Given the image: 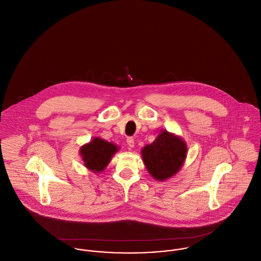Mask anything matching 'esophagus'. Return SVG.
<instances>
[{
	"label": "esophagus",
	"mask_w": 261,
	"mask_h": 261,
	"mask_svg": "<svg viewBox=\"0 0 261 261\" xmlns=\"http://www.w3.org/2000/svg\"><path fill=\"white\" fill-rule=\"evenodd\" d=\"M127 144L129 145L130 148H133L134 147V139L132 137H128L127 138Z\"/></svg>",
	"instance_id": "34e87169"
}]
</instances>
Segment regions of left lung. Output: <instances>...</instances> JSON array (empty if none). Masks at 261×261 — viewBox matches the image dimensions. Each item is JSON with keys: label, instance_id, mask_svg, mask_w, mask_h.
<instances>
[{"label": "left lung", "instance_id": "8db88e82", "mask_svg": "<svg viewBox=\"0 0 261 261\" xmlns=\"http://www.w3.org/2000/svg\"><path fill=\"white\" fill-rule=\"evenodd\" d=\"M187 151V144L179 137L164 130L142 149V158L149 173L157 180H164L180 169Z\"/></svg>", "mask_w": 261, "mask_h": 261}]
</instances>
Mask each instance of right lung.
Segmentation results:
<instances>
[{
	"label": "right lung",
	"instance_id": "right-lung-1",
	"mask_svg": "<svg viewBox=\"0 0 261 261\" xmlns=\"http://www.w3.org/2000/svg\"><path fill=\"white\" fill-rule=\"evenodd\" d=\"M118 150V147L101 138H95L90 143L84 145L81 154L85 165L94 172L102 171L109 164L111 157Z\"/></svg>",
	"mask_w": 261,
	"mask_h": 261
}]
</instances>
